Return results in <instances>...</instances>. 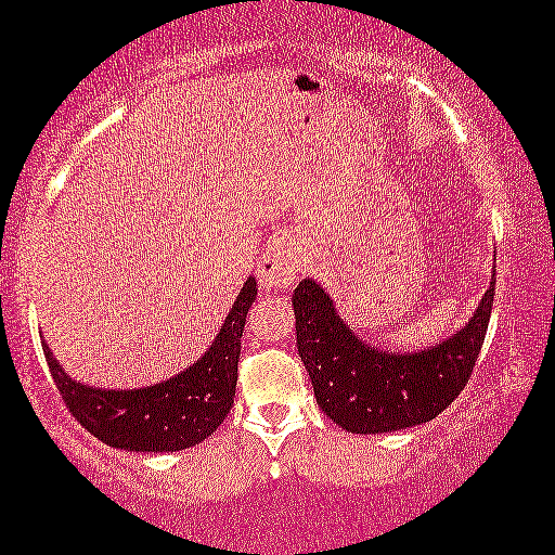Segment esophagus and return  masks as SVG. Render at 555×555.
<instances>
[{
  "instance_id": "esophagus-1",
  "label": "esophagus",
  "mask_w": 555,
  "mask_h": 555,
  "mask_svg": "<svg viewBox=\"0 0 555 555\" xmlns=\"http://www.w3.org/2000/svg\"><path fill=\"white\" fill-rule=\"evenodd\" d=\"M302 270V253L287 238H275L268 243L266 253L258 262V283L266 289H285L297 280Z\"/></svg>"
}]
</instances>
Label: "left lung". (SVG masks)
<instances>
[{
  "label": "left lung",
  "mask_w": 555,
  "mask_h": 555,
  "mask_svg": "<svg viewBox=\"0 0 555 555\" xmlns=\"http://www.w3.org/2000/svg\"><path fill=\"white\" fill-rule=\"evenodd\" d=\"M492 283L472 320L428 349L386 351L341 320L312 278L295 287L297 351L330 421L359 435L393 433L438 417L467 386L494 302Z\"/></svg>",
  "instance_id": "1"
}]
</instances>
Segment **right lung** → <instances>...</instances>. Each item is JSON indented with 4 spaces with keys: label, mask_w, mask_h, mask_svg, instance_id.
Listing matches in <instances>:
<instances>
[{
    "label": "right lung",
    "mask_w": 555,
    "mask_h": 555,
    "mask_svg": "<svg viewBox=\"0 0 555 555\" xmlns=\"http://www.w3.org/2000/svg\"><path fill=\"white\" fill-rule=\"evenodd\" d=\"M256 295V278H248L204 357L162 384L127 390L80 384L63 371L49 344L41 341L53 384L73 417L111 448L125 452L192 448L206 440L231 411L243 326Z\"/></svg>",
    "instance_id": "right-lung-1"
}]
</instances>
